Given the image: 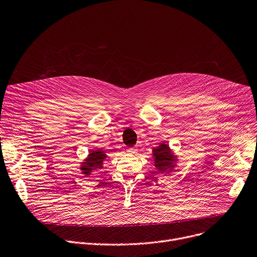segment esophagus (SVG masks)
<instances>
[{
  "instance_id": "obj_1",
  "label": "esophagus",
  "mask_w": 257,
  "mask_h": 257,
  "mask_svg": "<svg viewBox=\"0 0 257 257\" xmlns=\"http://www.w3.org/2000/svg\"><path fill=\"white\" fill-rule=\"evenodd\" d=\"M136 151H138V149H136V148H129V149H127V153L128 154H134Z\"/></svg>"
}]
</instances>
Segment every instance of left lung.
Here are the masks:
<instances>
[{
    "mask_svg": "<svg viewBox=\"0 0 257 257\" xmlns=\"http://www.w3.org/2000/svg\"><path fill=\"white\" fill-rule=\"evenodd\" d=\"M153 164L159 174H170L177 167L178 156L175 155L173 150L166 143L160 144L158 147L153 148L152 151Z\"/></svg>",
    "mask_w": 257,
    "mask_h": 257,
    "instance_id": "1",
    "label": "left lung"
}]
</instances>
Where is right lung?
<instances>
[{
	"label": "right lung",
	"mask_w": 257,
	"mask_h": 257,
	"mask_svg": "<svg viewBox=\"0 0 257 257\" xmlns=\"http://www.w3.org/2000/svg\"><path fill=\"white\" fill-rule=\"evenodd\" d=\"M107 158L106 153L102 149L92 150L89 155L84 158L83 162H80V172L84 177H91L94 170L103 168V163Z\"/></svg>",
	"instance_id": "add662e5"
}]
</instances>
